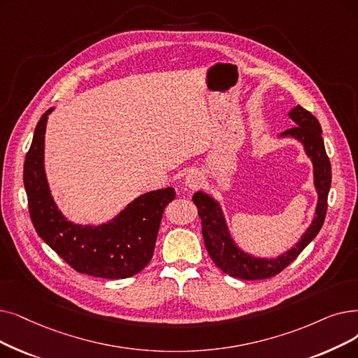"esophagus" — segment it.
I'll return each mask as SVG.
<instances>
[{
	"label": "esophagus",
	"mask_w": 358,
	"mask_h": 358,
	"mask_svg": "<svg viewBox=\"0 0 358 358\" xmlns=\"http://www.w3.org/2000/svg\"><path fill=\"white\" fill-rule=\"evenodd\" d=\"M201 180H203V176H201L200 171L199 169H192L190 173L185 176L184 182H185V185H187L189 189L194 190V189L199 187V184L201 182Z\"/></svg>",
	"instance_id": "obj_1"
}]
</instances>
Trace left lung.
<instances>
[{
  "label": "left lung",
  "instance_id": "left-lung-1",
  "mask_svg": "<svg viewBox=\"0 0 358 358\" xmlns=\"http://www.w3.org/2000/svg\"><path fill=\"white\" fill-rule=\"evenodd\" d=\"M288 117L292 120L295 127L282 131L278 137H291L303 145L306 155L313 164V180L317 192V205L313 221L299 243L291 247L289 250L273 259L256 257L250 253H245L231 237L220 201L201 190L193 194V201L199 209V216L201 220V232H203L206 250L215 265L229 276L245 279V281L275 276L304 250L307 244L319 234L323 225L326 210H328V194L332 173L322 138V127L317 118L300 105L292 108L288 113Z\"/></svg>",
  "mask_w": 358,
  "mask_h": 358
}]
</instances>
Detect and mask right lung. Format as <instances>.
<instances>
[{"mask_svg":"<svg viewBox=\"0 0 358 358\" xmlns=\"http://www.w3.org/2000/svg\"><path fill=\"white\" fill-rule=\"evenodd\" d=\"M46 111L36 124L26 155L23 182L32 224L38 236L80 273L122 279L141 272L150 262L162 213L176 190L166 187L138 196L111 221L82 225L69 221L55 205L45 174Z\"/></svg>","mask_w":358,"mask_h":358,"instance_id":"add662e5","label":"right lung"}]
</instances>
